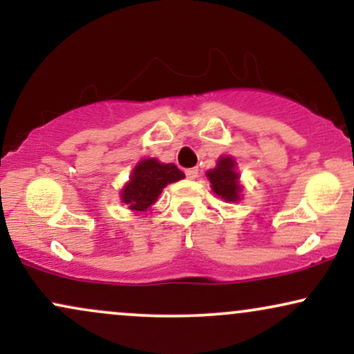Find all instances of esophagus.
Wrapping results in <instances>:
<instances>
[{"mask_svg":"<svg viewBox=\"0 0 354 354\" xmlns=\"http://www.w3.org/2000/svg\"><path fill=\"white\" fill-rule=\"evenodd\" d=\"M198 173H200V169H198V168H188L185 171V174L189 178V180H194V178H198Z\"/></svg>","mask_w":354,"mask_h":354,"instance_id":"1","label":"esophagus"}]
</instances>
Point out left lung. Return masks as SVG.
I'll use <instances>...</instances> for the list:
<instances>
[{
    "instance_id": "1",
    "label": "left lung",
    "mask_w": 354,
    "mask_h": 354,
    "mask_svg": "<svg viewBox=\"0 0 354 354\" xmlns=\"http://www.w3.org/2000/svg\"><path fill=\"white\" fill-rule=\"evenodd\" d=\"M211 183V189L225 201H238L241 186H239V174L236 171V161L231 156H221L214 169L206 173Z\"/></svg>"
}]
</instances>
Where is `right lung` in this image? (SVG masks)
I'll return each mask as SVG.
<instances>
[{"label": "right lung", "instance_id": "1", "mask_svg": "<svg viewBox=\"0 0 354 354\" xmlns=\"http://www.w3.org/2000/svg\"><path fill=\"white\" fill-rule=\"evenodd\" d=\"M185 178V173L173 163H160L154 158L141 160L135 166L129 181L121 189V201L131 211H148L158 200L165 186Z\"/></svg>", "mask_w": 354, "mask_h": 354}]
</instances>
